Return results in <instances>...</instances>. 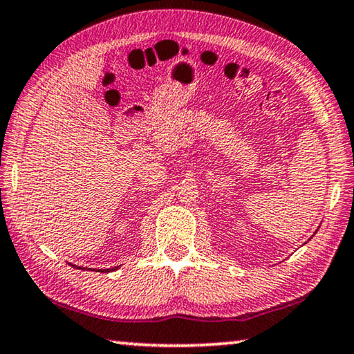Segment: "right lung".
I'll return each instance as SVG.
<instances>
[{
	"label": "right lung",
	"mask_w": 354,
	"mask_h": 354,
	"mask_svg": "<svg viewBox=\"0 0 354 354\" xmlns=\"http://www.w3.org/2000/svg\"><path fill=\"white\" fill-rule=\"evenodd\" d=\"M73 266V265H71ZM118 266H115V268H109V270H97V271H100V273H109V271H113V270H116Z\"/></svg>",
	"instance_id": "obj_1"
}]
</instances>
